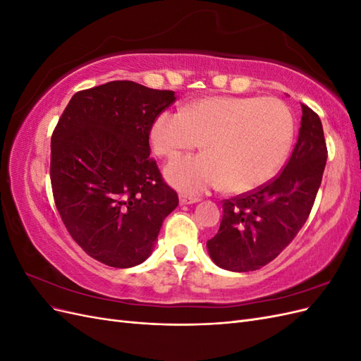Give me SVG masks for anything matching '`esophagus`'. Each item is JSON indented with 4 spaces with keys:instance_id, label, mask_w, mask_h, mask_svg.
<instances>
[{
    "instance_id": "34e87169",
    "label": "esophagus",
    "mask_w": 361,
    "mask_h": 361,
    "mask_svg": "<svg viewBox=\"0 0 361 361\" xmlns=\"http://www.w3.org/2000/svg\"><path fill=\"white\" fill-rule=\"evenodd\" d=\"M179 202L180 204H191V203H197L199 199L192 197V195H188V194H179Z\"/></svg>"
}]
</instances>
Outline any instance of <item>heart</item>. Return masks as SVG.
Here are the masks:
<instances>
[{
  "instance_id": "1",
  "label": "heart",
  "mask_w": 361,
  "mask_h": 361,
  "mask_svg": "<svg viewBox=\"0 0 361 361\" xmlns=\"http://www.w3.org/2000/svg\"><path fill=\"white\" fill-rule=\"evenodd\" d=\"M293 135V116L277 97L215 96L187 105L182 113L158 114L150 143L158 157L173 159L203 141V155L167 166L166 178L174 188L190 194L218 188L241 194L274 176Z\"/></svg>"
}]
</instances>
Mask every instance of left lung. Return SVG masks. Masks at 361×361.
I'll use <instances>...</instances> for the list:
<instances>
[{
	"label": "left lung",
	"instance_id": "left-lung-1",
	"mask_svg": "<svg viewBox=\"0 0 361 361\" xmlns=\"http://www.w3.org/2000/svg\"><path fill=\"white\" fill-rule=\"evenodd\" d=\"M301 108L298 141L283 170L260 187L221 202L220 228L206 243L218 267L236 272L265 267L307 221L329 152L319 116L307 105Z\"/></svg>",
	"mask_w": 361,
	"mask_h": 361
}]
</instances>
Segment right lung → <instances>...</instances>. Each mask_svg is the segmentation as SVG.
<instances>
[{
	"label": "right lung",
	"instance_id": "1",
	"mask_svg": "<svg viewBox=\"0 0 361 361\" xmlns=\"http://www.w3.org/2000/svg\"><path fill=\"white\" fill-rule=\"evenodd\" d=\"M171 90L110 81L76 92L51 137V187L69 235L90 257L114 268L145 262L179 204L150 158L158 114Z\"/></svg>",
	"mask_w": 361,
	"mask_h": 361
}]
</instances>
